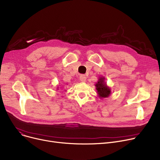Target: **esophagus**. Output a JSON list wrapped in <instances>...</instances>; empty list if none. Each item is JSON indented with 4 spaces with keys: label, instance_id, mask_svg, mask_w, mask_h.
Listing matches in <instances>:
<instances>
[{
    "label": "esophagus",
    "instance_id": "obj_1",
    "mask_svg": "<svg viewBox=\"0 0 160 160\" xmlns=\"http://www.w3.org/2000/svg\"><path fill=\"white\" fill-rule=\"evenodd\" d=\"M86 79H87V78H86V77L85 75H83V74L80 75V81H81V82H86Z\"/></svg>",
    "mask_w": 160,
    "mask_h": 160
}]
</instances>
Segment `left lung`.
I'll return each mask as SVG.
<instances>
[{
	"mask_svg": "<svg viewBox=\"0 0 160 160\" xmlns=\"http://www.w3.org/2000/svg\"><path fill=\"white\" fill-rule=\"evenodd\" d=\"M95 86L96 87L97 93L100 98H108L111 95L112 91L110 88L107 86L104 77H99L98 80Z\"/></svg>",
	"mask_w": 160,
	"mask_h": 160,
	"instance_id": "obj_1",
	"label": "left lung"
}]
</instances>
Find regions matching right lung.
Here are the masks:
<instances>
[{
    "instance_id": "right-lung-1",
    "label": "right lung",
    "mask_w": 160,
    "mask_h": 160,
    "mask_svg": "<svg viewBox=\"0 0 160 160\" xmlns=\"http://www.w3.org/2000/svg\"><path fill=\"white\" fill-rule=\"evenodd\" d=\"M57 90H58V88H57Z\"/></svg>"
}]
</instances>
